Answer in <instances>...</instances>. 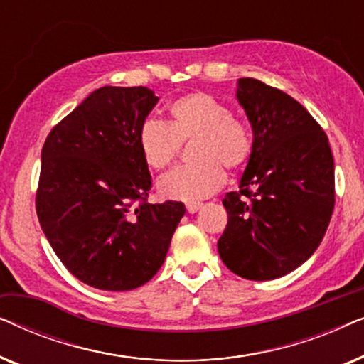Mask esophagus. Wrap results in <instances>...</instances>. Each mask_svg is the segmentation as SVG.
I'll return each instance as SVG.
<instances>
[{
	"label": "esophagus",
	"instance_id": "1",
	"mask_svg": "<svg viewBox=\"0 0 364 364\" xmlns=\"http://www.w3.org/2000/svg\"><path fill=\"white\" fill-rule=\"evenodd\" d=\"M186 207H187V212H188V213H196L197 210H200L202 203H200V202H188Z\"/></svg>",
	"mask_w": 364,
	"mask_h": 364
}]
</instances>
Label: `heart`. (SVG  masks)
Returning <instances> with one entry per match:
<instances>
[{"instance_id":"1","label":"heart","mask_w":364,"mask_h":364,"mask_svg":"<svg viewBox=\"0 0 364 364\" xmlns=\"http://www.w3.org/2000/svg\"><path fill=\"white\" fill-rule=\"evenodd\" d=\"M168 122L147 119L139 129V149L154 171H164L177 157L181 142L193 141L196 162L173 168L157 183L162 197L198 202L225 183L223 167L237 171L253 152V132L247 121L205 91L183 94L167 106Z\"/></svg>"}]
</instances>
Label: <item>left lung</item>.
<instances>
[{
	"instance_id": "obj_1",
	"label": "left lung",
	"mask_w": 364,
	"mask_h": 364,
	"mask_svg": "<svg viewBox=\"0 0 364 364\" xmlns=\"http://www.w3.org/2000/svg\"><path fill=\"white\" fill-rule=\"evenodd\" d=\"M237 99L253 131V152L222 203L228 222L217 248L247 280L280 278L320 245L335 208V162L311 114L280 89L238 79Z\"/></svg>"
}]
</instances>
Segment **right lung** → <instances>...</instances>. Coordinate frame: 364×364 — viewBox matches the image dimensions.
Wrapping results in <instances>:
<instances>
[{"label": "right lung", "mask_w": 364, "mask_h": 364, "mask_svg": "<svg viewBox=\"0 0 364 364\" xmlns=\"http://www.w3.org/2000/svg\"><path fill=\"white\" fill-rule=\"evenodd\" d=\"M157 101L142 86L99 87L43 146L39 223L63 265L99 290L151 280L186 213L182 202H147L152 178L137 137Z\"/></svg>", "instance_id": "right-lung-1"}]
</instances>
